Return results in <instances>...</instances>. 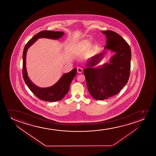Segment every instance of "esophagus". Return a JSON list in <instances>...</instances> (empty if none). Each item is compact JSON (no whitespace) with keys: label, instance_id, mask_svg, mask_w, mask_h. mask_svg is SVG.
<instances>
[{"label":"esophagus","instance_id":"esophagus-1","mask_svg":"<svg viewBox=\"0 0 156 156\" xmlns=\"http://www.w3.org/2000/svg\"><path fill=\"white\" fill-rule=\"evenodd\" d=\"M77 73H81L82 72H83V69L81 68H80V67H78L77 68Z\"/></svg>","mask_w":156,"mask_h":156}]
</instances>
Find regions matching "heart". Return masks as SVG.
Listing matches in <instances>:
<instances>
[{
  "mask_svg": "<svg viewBox=\"0 0 156 156\" xmlns=\"http://www.w3.org/2000/svg\"><path fill=\"white\" fill-rule=\"evenodd\" d=\"M85 45H88V44L87 43V42H85Z\"/></svg>",
  "mask_w": 156,
  "mask_h": 156,
  "instance_id": "1",
  "label": "heart"
}]
</instances>
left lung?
<instances>
[{"instance_id":"8db88e82","label":"left lung","mask_w":156,"mask_h":156,"mask_svg":"<svg viewBox=\"0 0 156 156\" xmlns=\"http://www.w3.org/2000/svg\"><path fill=\"white\" fill-rule=\"evenodd\" d=\"M106 36L105 49L115 52L110 63L93 68L100 62L105 51L91 58L83 70L86 84L90 95L97 100L115 95L128 82L130 70L131 50L128 43L116 32L102 31Z\"/></svg>"}]
</instances>
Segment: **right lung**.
<instances>
[{
  "mask_svg": "<svg viewBox=\"0 0 156 156\" xmlns=\"http://www.w3.org/2000/svg\"><path fill=\"white\" fill-rule=\"evenodd\" d=\"M64 32L45 30L39 32L28 41L24 48L23 53V77L24 80L31 91L41 100L47 102H55L62 100L66 95L70 88V83L77 73V69H73L70 72L66 73L61 77L58 81L51 87H39L32 83L28 77L26 69V54L28 48L33 45L37 40L41 38H47L51 39H58L61 38Z\"/></svg>",
  "mask_w": 156,
  "mask_h": 156,
  "instance_id": "obj_1",
  "label": "right lung"
}]
</instances>
